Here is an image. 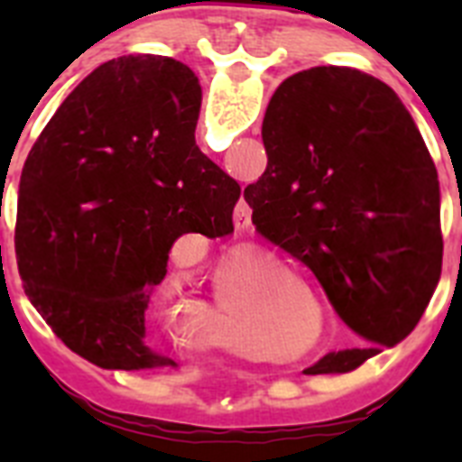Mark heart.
<instances>
[{"mask_svg":"<svg viewBox=\"0 0 462 462\" xmlns=\"http://www.w3.org/2000/svg\"><path fill=\"white\" fill-rule=\"evenodd\" d=\"M282 296L284 277L280 263L261 252H238L224 261L215 277L210 305L212 319L224 330L234 333L243 321L280 303ZM282 326H287L293 337H300L308 333L310 319L305 314H296L293 319H284Z\"/></svg>","mask_w":462,"mask_h":462,"instance_id":"b5f03b06","label":"heart"}]
</instances>
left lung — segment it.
I'll return each mask as SVG.
<instances>
[{"label": "left lung", "mask_w": 462, "mask_h": 462, "mask_svg": "<svg viewBox=\"0 0 462 462\" xmlns=\"http://www.w3.org/2000/svg\"><path fill=\"white\" fill-rule=\"evenodd\" d=\"M268 166L245 187L252 224L305 263L363 342L314 373H349L410 336L442 275L439 180L398 94L349 67H312L273 94Z\"/></svg>", "instance_id": "1"}]
</instances>
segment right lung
<instances>
[{
    "label": "right lung",
    "instance_id": "obj_1",
    "mask_svg": "<svg viewBox=\"0 0 462 462\" xmlns=\"http://www.w3.org/2000/svg\"><path fill=\"white\" fill-rule=\"evenodd\" d=\"M201 85L162 55L104 62L24 162L15 256L57 337L101 368H150V293L182 234H234L240 187L194 141Z\"/></svg>",
    "mask_w": 462,
    "mask_h": 462
}]
</instances>
